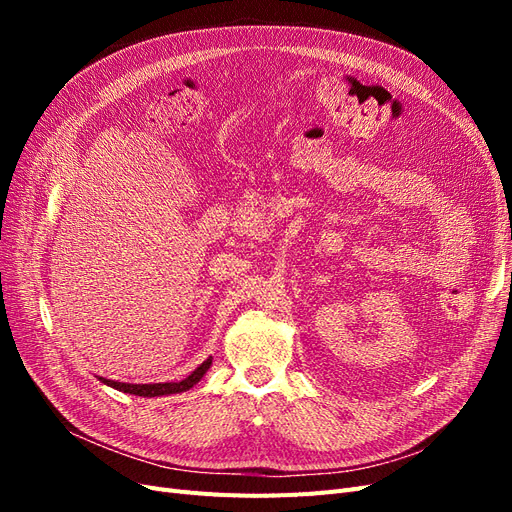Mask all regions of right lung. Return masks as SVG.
I'll return each mask as SVG.
<instances>
[{"mask_svg": "<svg viewBox=\"0 0 512 512\" xmlns=\"http://www.w3.org/2000/svg\"><path fill=\"white\" fill-rule=\"evenodd\" d=\"M211 356L207 361L200 363L188 378H183L179 382H153V384H130V382H117V380H108V378H100L98 380L111 389H117L121 393H130V395H138V397H162V395H175V393H185L190 391L194 384L200 382L209 367H211Z\"/></svg>", "mask_w": 512, "mask_h": 512, "instance_id": "1", "label": "right lung"}]
</instances>
